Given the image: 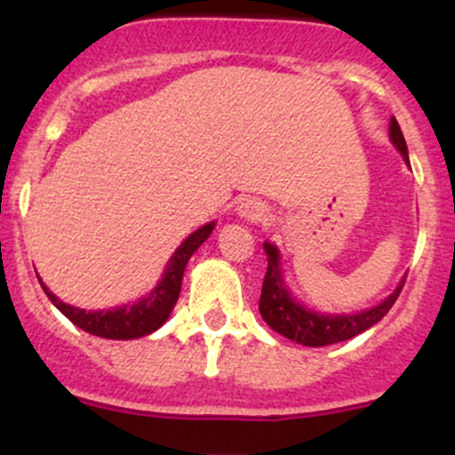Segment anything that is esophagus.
I'll return each instance as SVG.
<instances>
[{"label":"esophagus","instance_id":"esophagus-1","mask_svg":"<svg viewBox=\"0 0 455 455\" xmlns=\"http://www.w3.org/2000/svg\"><path fill=\"white\" fill-rule=\"evenodd\" d=\"M237 213L246 220H253V222H259L261 218H266V206L264 202H259L257 198H244L237 206Z\"/></svg>","mask_w":455,"mask_h":455}]
</instances>
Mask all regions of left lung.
<instances>
[{
    "mask_svg": "<svg viewBox=\"0 0 455 455\" xmlns=\"http://www.w3.org/2000/svg\"><path fill=\"white\" fill-rule=\"evenodd\" d=\"M389 139H392L394 145H396V149L401 151L405 163L410 164L405 139H403L401 125H398V121L394 116L392 121H389ZM264 251L266 255H268V268H266L264 283H261L259 313L275 332L283 334V337L291 339V341L301 343V346H308V347H321V346H330V343L347 341V339L365 332V330L371 328L374 323H379V321L389 313L394 301H396L398 295H401L403 283H405V279H403V282L398 283L396 291H394L387 299L380 301V304L374 306V308L363 310V313L321 315V313H315V310L304 308L299 301H295L291 297V292H288L286 283H283V277H282L277 246L264 242Z\"/></svg>",
    "mask_w": 455,
    "mask_h": 455,
    "instance_id": "obj_1",
    "label": "left lung"
}]
</instances>
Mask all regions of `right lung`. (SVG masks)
Listing matches in <instances>:
<instances>
[{
  "instance_id": "right-lung-1",
  "label": "right lung",
  "mask_w": 455,
  "mask_h": 455,
  "mask_svg": "<svg viewBox=\"0 0 455 455\" xmlns=\"http://www.w3.org/2000/svg\"><path fill=\"white\" fill-rule=\"evenodd\" d=\"M215 228V222L204 224L198 231L191 233L185 242L176 249V253L169 259L167 270H164L163 279L158 282V286L149 292L142 299L134 301V304L118 306L112 310H81L75 308L70 304H63L57 295L48 291L44 282L39 279L41 288L48 295V299L61 310L68 319L75 325H79L85 332L96 334V337L103 339H139L147 337L154 330H158L164 321L172 315L173 306H176L178 295H180L182 286V275H185L187 261L191 259V255L200 249L202 242L211 235V231Z\"/></svg>"
}]
</instances>
